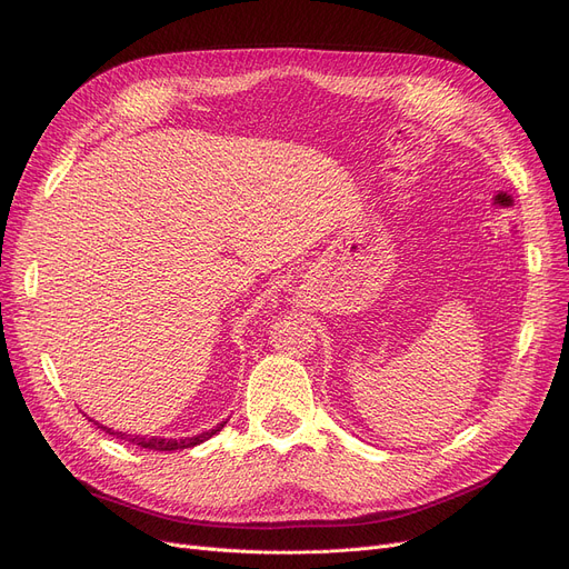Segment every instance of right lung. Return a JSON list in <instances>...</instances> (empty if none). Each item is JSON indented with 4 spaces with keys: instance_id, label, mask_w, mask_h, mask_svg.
Returning <instances> with one entry per match:
<instances>
[{
    "instance_id": "add662e5",
    "label": "right lung",
    "mask_w": 569,
    "mask_h": 569,
    "mask_svg": "<svg viewBox=\"0 0 569 569\" xmlns=\"http://www.w3.org/2000/svg\"><path fill=\"white\" fill-rule=\"evenodd\" d=\"M223 425H226V422L217 425L214 429H209V431H204V433H198V436H193V438H179V440H174V438H140V436L131 438V436H127V433H122V431H112V429H106V427H99V429H103V431H106V433H110V436H117V438H122V440L136 442V445L144 447V450H154V452H174V450H187V447H193V445L204 442L207 438H212L214 433H219V431L223 429Z\"/></svg>"
}]
</instances>
